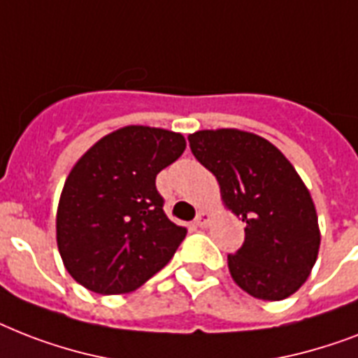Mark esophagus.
<instances>
[{
  "label": "esophagus",
  "instance_id": "obj_1",
  "mask_svg": "<svg viewBox=\"0 0 358 358\" xmlns=\"http://www.w3.org/2000/svg\"><path fill=\"white\" fill-rule=\"evenodd\" d=\"M208 222H210V216H208V213H205V210H201V213L196 216V220H194V224H196L197 227H207Z\"/></svg>",
  "mask_w": 358,
  "mask_h": 358
}]
</instances>
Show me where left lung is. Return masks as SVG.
<instances>
[{
    "label": "left lung",
    "mask_w": 358,
    "mask_h": 358,
    "mask_svg": "<svg viewBox=\"0 0 358 358\" xmlns=\"http://www.w3.org/2000/svg\"><path fill=\"white\" fill-rule=\"evenodd\" d=\"M188 142L218 179L225 207L245 224L244 244L227 255L234 282L266 301L292 296L310 275L320 250L316 207L301 177L259 134L197 131Z\"/></svg>",
    "instance_id": "left-lung-1"
}]
</instances>
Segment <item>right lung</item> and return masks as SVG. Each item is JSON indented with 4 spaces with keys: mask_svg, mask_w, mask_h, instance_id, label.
<instances>
[{
    "mask_svg": "<svg viewBox=\"0 0 358 358\" xmlns=\"http://www.w3.org/2000/svg\"><path fill=\"white\" fill-rule=\"evenodd\" d=\"M185 148L179 133L127 125L76 162L57 208V245L79 285L127 294L170 262L187 229L168 220L155 179Z\"/></svg>",
    "mask_w": 358,
    "mask_h": 358,
    "instance_id": "add662e5",
    "label": "right lung"
}]
</instances>
